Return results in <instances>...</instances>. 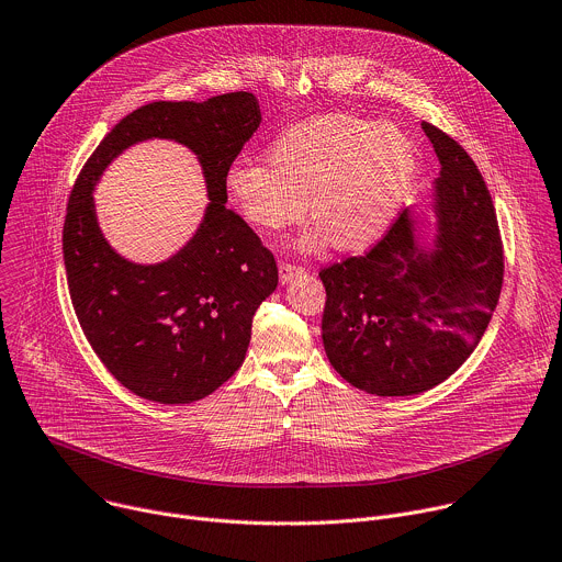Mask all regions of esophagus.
<instances>
[{
    "instance_id": "1",
    "label": "esophagus",
    "mask_w": 562,
    "mask_h": 562,
    "mask_svg": "<svg viewBox=\"0 0 562 562\" xmlns=\"http://www.w3.org/2000/svg\"><path fill=\"white\" fill-rule=\"evenodd\" d=\"M305 270L301 268V266H294V263H285V261H281L279 263V279H281V283L285 285V283H290L292 279H296L299 274H303Z\"/></svg>"
}]
</instances>
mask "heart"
Segmentation results:
<instances>
[{"label":"heart","mask_w":562,"mask_h":562,"mask_svg":"<svg viewBox=\"0 0 562 562\" xmlns=\"http://www.w3.org/2000/svg\"><path fill=\"white\" fill-rule=\"evenodd\" d=\"M414 177V144L396 126L321 115L283 131L268 148V161H233L226 190L263 233L292 226L307 210L316 228L301 239L303 252L327 239L336 250L359 252L392 228Z\"/></svg>","instance_id":"1"}]
</instances>
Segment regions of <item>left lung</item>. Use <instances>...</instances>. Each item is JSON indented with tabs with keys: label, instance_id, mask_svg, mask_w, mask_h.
I'll return each mask as SVG.
<instances>
[{
	"label": "left lung",
	"instance_id": "8db88e82",
	"mask_svg": "<svg viewBox=\"0 0 562 562\" xmlns=\"http://www.w3.org/2000/svg\"><path fill=\"white\" fill-rule=\"evenodd\" d=\"M427 210L407 207L366 257L321 270L323 348L348 383L412 396L450 379L474 352L503 285V246L487 186L436 126Z\"/></svg>",
	"mask_w": 562,
	"mask_h": 562
}]
</instances>
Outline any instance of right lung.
I'll list each match as a JSON object with an SVG mask.
<instances>
[{
	"instance_id": "right-lung-1",
	"label": "right lung",
	"mask_w": 562,
	"mask_h": 562,
	"mask_svg": "<svg viewBox=\"0 0 562 562\" xmlns=\"http://www.w3.org/2000/svg\"><path fill=\"white\" fill-rule=\"evenodd\" d=\"M259 124L252 92L155 101L112 128L77 177L64 223L72 307L108 372L146 401L194 403L226 383L246 361L255 312L277 290L272 252L226 207V172ZM155 138L198 157L209 205L175 256L137 265L102 237L91 192L120 154Z\"/></svg>"
}]
</instances>
